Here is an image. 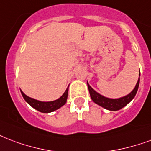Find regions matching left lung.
I'll return each instance as SVG.
<instances>
[{"mask_svg": "<svg viewBox=\"0 0 151 151\" xmlns=\"http://www.w3.org/2000/svg\"><path fill=\"white\" fill-rule=\"evenodd\" d=\"M139 80L137 81L136 86H135L134 89L132 90V93L128 94V95H127V96H124V97H121V98L119 99H110L101 96V94L97 93L96 91L93 90V88H91V86L88 84V88L89 93H90L91 98H92L93 102L97 104L100 106L103 107L105 109H108V110H110V111H117V110H119L122 108H124V106H126L127 104L134 98L137 91H138V88H139Z\"/></svg>", "mask_w": 151, "mask_h": 151, "instance_id": "1", "label": "left lung"}]
</instances>
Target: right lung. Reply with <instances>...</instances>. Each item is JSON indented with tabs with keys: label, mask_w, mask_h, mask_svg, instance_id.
Segmentation results:
<instances>
[{
	"label": "right lung",
	"mask_w": 151,
	"mask_h": 151,
	"mask_svg": "<svg viewBox=\"0 0 151 151\" xmlns=\"http://www.w3.org/2000/svg\"><path fill=\"white\" fill-rule=\"evenodd\" d=\"M20 92H21L22 96L24 98L25 101H27L32 108H34L35 109H36L39 111L44 112V113L51 112V111H55V110H57L62 106H63L66 102L68 96V88H66L65 93H63V95L61 96L60 98H58L56 101H49V102H42V101L35 100V99L26 96L21 90H20Z\"/></svg>",
	"instance_id": "obj_1"
}]
</instances>
